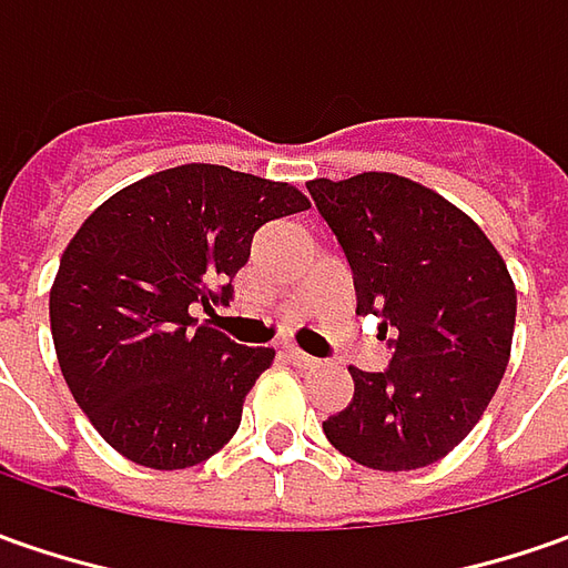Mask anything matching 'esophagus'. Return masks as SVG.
Returning <instances> with one entry per match:
<instances>
[{
	"instance_id": "34e87169",
	"label": "esophagus",
	"mask_w": 568,
	"mask_h": 568,
	"mask_svg": "<svg viewBox=\"0 0 568 568\" xmlns=\"http://www.w3.org/2000/svg\"><path fill=\"white\" fill-rule=\"evenodd\" d=\"M285 362L295 364L298 371H311V367H317V358H311V355H304L302 348H285Z\"/></svg>"
}]
</instances>
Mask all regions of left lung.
<instances>
[{"mask_svg":"<svg viewBox=\"0 0 568 568\" xmlns=\"http://www.w3.org/2000/svg\"><path fill=\"white\" fill-rule=\"evenodd\" d=\"M307 194L352 266L358 314L381 317L383 339L394 333L383 371L348 367L355 396L323 434L367 468H424L459 446L494 399L516 285L478 225L412 179H314Z\"/></svg>","mask_w":568,"mask_h":568,"instance_id":"8db88e82","label":"left lung"}]
</instances>
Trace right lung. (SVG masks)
Returning <instances> with one entry per match:
<instances>
[{"label": "right lung", "instance_id": "add662e5", "mask_svg": "<svg viewBox=\"0 0 568 568\" xmlns=\"http://www.w3.org/2000/svg\"><path fill=\"white\" fill-rule=\"evenodd\" d=\"M307 206L285 182L187 163L122 187L84 220L52 283V343L112 449L175 471L232 440L273 348L232 343L191 314L232 302L254 232Z\"/></svg>", "mask_w": 568, "mask_h": 568}]
</instances>
